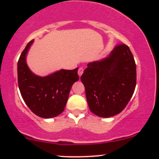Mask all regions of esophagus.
<instances>
[{
    "instance_id": "1",
    "label": "esophagus",
    "mask_w": 159,
    "mask_h": 159,
    "mask_svg": "<svg viewBox=\"0 0 159 159\" xmlns=\"http://www.w3.org/2000/svg\"><path fill=\"white\" fill-rule=\"evenodd\" d=\"M83 72H84V68H83V67H80V68L78 69V75H79L80 77H81V75L83 74Z\"/></svg>"
}]
</instances>
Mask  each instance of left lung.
<instances>
[{
	"instance_id": "1",
	"label": "left lung",
	"mask_w": 159,
	"mask_h": 159,
	"mask_svg": "<svg viewBox=\"0 0 159 159\" xmlns=\"http://www.w3.org/2000/svg\"><path fill=\"white\" fill-rule=\"evenodd\" d=\"M81 80L91 112L100 117L120 114L136 87V64L129 46L116 45L107 58L88 63Z\"/></svg>"
}]
</instances>
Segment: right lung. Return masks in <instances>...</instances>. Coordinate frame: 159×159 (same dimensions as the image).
<instances>
[{
	"instance_id": "1",
	"label": "right lung",
	"mask_w": 159,
	"mask_h": 159,
	"mask_svg": "<svg viewBox=\"0 0 159 159\" xmlns=\"http://www.w3.org/2000/svg\"><path fill=\"white\" fill-rule=\"evenodd\" d=\"M34 40L21 52L18 61V84L24 101L33 113L43 118H52L64 111L71 87L79 79L78 68L61 69L46 77L30 72L25 57Z\"/></svg>"
}]
</instances>
